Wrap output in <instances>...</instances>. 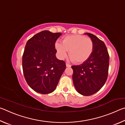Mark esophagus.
<instances>
[{
    "mask_svg": "<svg viewBox=\"0 0 125 125\" xmlns=\"http://www.w3.org/2000/svg\"><path fill=\"white\" fill-rule=\"evenodd\" d=\"M66 67H71V65L70 64H69L68 63H66Z\"/></svg>",
    "mask_w": 125,
    "mask_h": 125,
    "instance_id": "esophagus-1",
    "label": "esophagus"
}]
</instances>
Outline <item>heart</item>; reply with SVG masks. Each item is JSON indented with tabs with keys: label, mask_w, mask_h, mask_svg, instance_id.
Wrapping results in <instances>:
<instances>
[{
	"label": "heart",
	"mask_w": 125,
	"mask_h": 125,
	"mask_svg": "<svg viewBox=\"0 0 125 125\" xmlns=\"http://www.w3.org/2000/svg\"><path fill=\"white\" fill-rule=\"evenodd\" d=\"M55 48L60 58H65L69 51V56L73 62L82 64L90 57L94 47V42L90 38L83 35H73L63 37L62 43L56 42Z\"/></svg>",
	"instance_id": "obj_1"
}]
</instances>
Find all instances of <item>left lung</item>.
<instances>
[{"label": "left lung", "instance_id": "left-lung-1", "mask_svg": "<svg viewBox=\"0 0 125 125\" xmlns=\"http://www.w3.org/2000/svg\"><path fill=\"white\" fill-rule=\"evenodd\" d=\"M88 35L94 42L90 57L80 65H72L73 84L77 92L84 96L95 94L106 81L109 67V54L104 42L96 36Z\"/></svg>", "mask_w": 125, "mask_h": 125}]
</instances>
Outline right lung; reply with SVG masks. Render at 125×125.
<instances>
[{"mask_svg": "<svg viewBox=\"0 0 125 125\" xmlns=\"http://www.w3.org/2000/svg\"><path fill=\"white\" fill-rule=\"evenodd\" d=\"M61 35L42 31L29 39L25 46L23 73L28 85L39 93L53 92L66 68L64 61L56 57L55 42Z\"/></svg>", "mask_w": 125, "mask_h": 125, "instance_id": "right-lung-1", "label": "right lung"}]
</instances>
